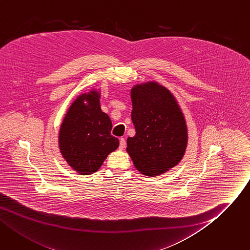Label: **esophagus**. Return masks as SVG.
<instances>
[{"instance_id": "1", "label": "esophagus", "mask_w": 250, "mask_h": 250, "mask_svg": "<svg viewBox=\"0 0 250 250\" xmlns=\"http://www.w3.org/2000/svg\"><path fill=\"white\" fill-rule=\"evenodd\" d=\"M125 147V140L124 138H122L120 140V148L121 149H124Z\"/></svg>"}]
</instances>
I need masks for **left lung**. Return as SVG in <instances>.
Returning a JSON list of instances; mask_svg holds the SVG:
<instances>
[{
	"mask_svg": "<svg viewBox=\"0 0 250 250\" xmlns=\"http://www.w3.org/2000/svg\"><path fill=\"white\" fill-rule=\"evenodd\" d=\"M130 99L136 136L127 138L126 152L141 174L167 173L184 158L188 146V126L177 98L151 80L132 86Z\"/></svg>",
	"mask_w": 250,
	"mask_h": 250,
	"instance_id": "1",
	"label": "left lung"
}]
</instances>
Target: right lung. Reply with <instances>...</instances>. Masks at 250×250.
<instances>
[{"instance_id":"obj_1","label":"right lung","mask_w":250,"mask_h":250,"mask_svg":"<svg viewBox=\"0 0 250 250\" xmlns=\"http://www.w3.org/2000/svg\"><path fill=\"white\" fill-rule=\"evenodd\" d=\"M101 98L102 90L97 87L80 93L59 127V152L78 175L95 173L120 146L119 139L110 135L111 120L102 110Z\"/></svg>"}]
</instances>
